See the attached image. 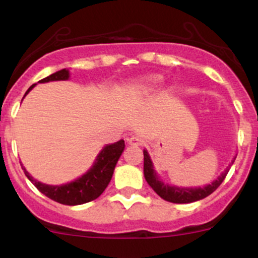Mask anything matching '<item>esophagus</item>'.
Masks as SVG:
<instances>
[{
  "mask_svg": "<svg viewBox=\"0 0 258 258\" xmlns=\"http://www.w3.org/2000/svg\"><path fill=\"white\" fill-rule=\"evenodd\" d=\"M143 142H145V141L138 136H132L131 138H128V145L135 146V147H137V146H142Z\"/></svg>",
  "mask_w": 258,
  "mask_h": 258,
  "instance_id": "34e87169",
  "label": "esophagus"
}]
</instances>
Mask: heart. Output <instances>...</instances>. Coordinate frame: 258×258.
Listing matches in <instances>:
<instances>
[{"label": "heart", "mask_w": 258, "mask_h": 258, "mask_svg": "<svg viewBox=\"0 0 258 258\" xmlns=\"http://www.w3.org/2000/svg\"><path fill=\"white\" fill-rule=\"evenodd\" d=\"M161 81L158 75H143V77H137L135 79L130 80L126 85L123 86V91L126 95L131 96H142V95L148 94Z\"/></svg>", "instance_id": "obj_1"}]
</instances>
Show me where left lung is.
<instances>
[{
    "instance_id": "8db88e82",
    "label": "left lung",
    "mask_w": 258,
    "mask_h": 258,
    "mask_svg": "<svg viewBox=\"0 0 258 258\" xmlns=\"http://www.w3.org/2000/svg\"><path fill=\"white\" fill-rule=\"evenodd\" d=\"M143 174H145L146 180L150 184V186L156 191L162 199L167 200V202L175 203V204H188V203L198 202V200H202L204 198H207L208 195H210L213 191L216 190L219 185L224 181L225 177L229 173L230 167L235 162L236 157H234L231 161V163L229 164V167H226V169L219 175L215 180L211 181L210 184H207L204 186H195V188H186V186H177V185H170V184H165L162 180L161 177L158 175V173L154 170L153 162H152L150 154H148L147 150H143Z\"/></svg>"
}]
</instances>
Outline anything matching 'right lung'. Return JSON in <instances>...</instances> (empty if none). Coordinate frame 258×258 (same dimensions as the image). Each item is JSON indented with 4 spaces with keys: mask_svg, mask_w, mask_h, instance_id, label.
Returning a JSON list of instances; mask_svg holds the SVG:
<instances>
[{
    "mask_svg": "<svg viewBox=\"0 0 258 258\" xmlns=\"http://www.w3.org/2000/svg\"><path fill=\"white\" fill-rule=\"evenodd\" d=\"M70 72L69 69H61L59 72L54 73L49 77L44 78L38 83H49V81H60L69 80ZM36 86V84L31 86L24 94L26 96L32 89ZM124 150V141L120 140L118 142L111 143V145L104 146L100 153L97 154L96 159L90 167V169L79 178L69 181V183L60 184V185H50V184L42 183L34 179L27 172L26 168L22 165L26 177L33 183L38 190L45 197L50 198L51 200L56 203H60L64 205H80L85 203L95 200L100 195L104 193L106 186L112 178L113 170H115L116 163L121 157L122 152Z\"/></svg>",
    "mask_w": 258,
    "mask_h": 258,
    "instance_id": "obj_1",
    "label": "right lung"
}]
</instances>
